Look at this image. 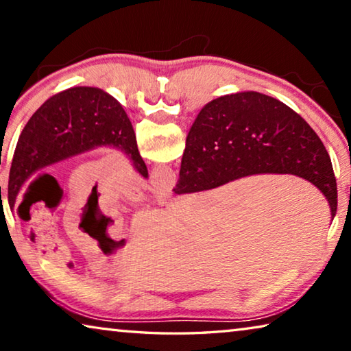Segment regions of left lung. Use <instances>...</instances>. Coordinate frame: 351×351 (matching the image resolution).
<instances>
[{"mask_svg": "<svg viewBox=\"0 0 351 351\" xmlns=\"http://www.w3.org/2000/svg\"><path fill=\"white\" fill-rule=\"evenodd\" d=\"M112 147L127 154L133 167L148 178L136 134L125 110L99 88L75 86L47 99L23 128L9 173V204L31 176L52 164Z\"/></svg>", "mask_w": 351, "mask_h": 351, "instance_id": "1", "label": "left lung"}]
</instances>
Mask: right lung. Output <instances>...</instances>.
<instances>
[{"label":"right lung","mask_w":351,"mask_h":351,"mask_svg":"<svg viewBox=\"0 0 351 351\" xmlns=\"http://www.w3.org/2000/svg\"><path fill=\"white\" fill-rule=\"evenodd\" d=\"M263 173L304 178L324 193L331 217L336 215L331 159L304 117L266 94H228L207 104L195 119L173 192H201Z\"/></svg>","instance_id":"add662e5"}]
</instances>
